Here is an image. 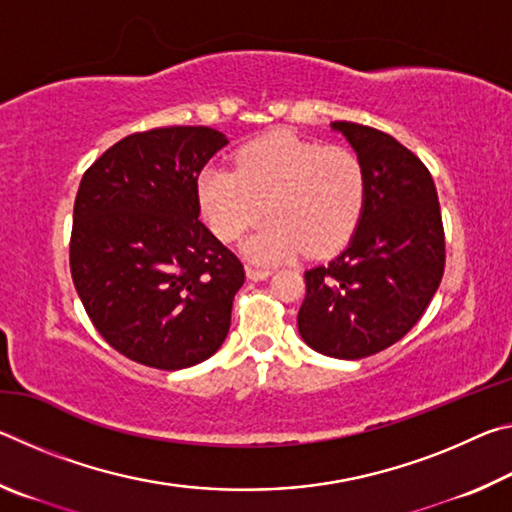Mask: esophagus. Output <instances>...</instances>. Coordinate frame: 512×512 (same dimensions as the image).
<instances>
[{
	"mask_svg": "<svg viewBox=\"0 0 512 512\" xmlns=\"http://www.w3.org/2000/svg\"><path fill=\"white\" fill-rule=\"evenodd\" d=\"M246 275L248 280H266L271 271L268 268H259V266H246Z\"/></svg>",
	"mask_w": 512,
	"mask_h": 512,
	"instance_id": "esophagus-1",
	"label": "esophagus"
}]
</instances>
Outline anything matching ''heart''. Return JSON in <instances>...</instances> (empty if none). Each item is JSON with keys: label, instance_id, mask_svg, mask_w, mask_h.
<instances>
[{"label": "heart", "instance_id": "1", "mask_svg": "<svg viewBox=\"0 0 512 512\" xmlns=\"http://www.w3.org/2000/svg\"><path fill=\"white\" fill-rule=\"evenodd\" d=\"M198 205L216 237L237 241L271 219L248 241L255 259L323 257L341 250L366 210V169L354 151L307 140L291 131L259 135L241 146L235 169L210 164L196 183Z\"/></svg>", "mask_w": 512, "mask_h": 512}]
</instances>
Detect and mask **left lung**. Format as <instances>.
I'll return each mask as SVG.
<instances>
[{"mask_svg":"<svg viewBox=\"0 0 512 512\" xmlns=\"http://www.w3.org/2000/svg\"><path fill=\"white\" fill-rule=\"evenodd\" d=\"M366 169V210L350 246L305 271L298 332L309 348L363 359L422 318L445 273V228L429 169L377 128L334 121Z\"/></svg>","mask_w":512,"mask_h":512,"instance_id":"left-lung-1","label":"left lung"}]
</instances>
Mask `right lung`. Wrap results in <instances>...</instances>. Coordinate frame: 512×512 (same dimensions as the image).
Wrapping results in <instances>:
<instances>
[{"label": "right lung", "instance_id": "1", "mask_svg": "<svg viewBox=\"0 0 512 512\" xmlns=\"http://www.w3.org/2000/svg\"><path fill=\"white\" fill-rule=\"evenodd\" d=\"M228 144L207 126L133 133L94 160L74 201L69 268L97 332L142 366L221 348L244 264L198 219L196 183Z\"/></svg>", "mask_w": 512, "mask_h": 512}]
</instances>
